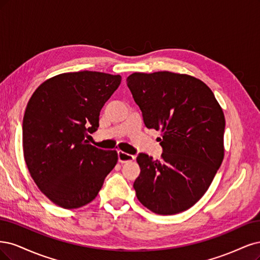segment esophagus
Here are the masks:
<instances>
[{"label":"esophagus","instance_id":"34e87169","mask_svg":"<svg viewBox=\"0 0 260 260\" xmlns=\"http://www.w3.org/2000/svg\"><path fill=\"white\" fill-rule=\"evenodd\" d=\"M118 158H119V162L121 163H126L129 161H133L135 156L128 154L126 152H123V151H118Z\"/></svg>","mask_w":260,"mask_h":260}]
</instances>
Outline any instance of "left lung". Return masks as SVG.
Segmentation results:
<instances>
[{
    "mask_svg": "<svg viewBox=\"0 0 260 260\" xmlns=\"http://www.w3.org/2000/svg\"><path fill=\"white\" fill-rule=\"evenodd\" d=\"M148 128L161 129V160L137 155L139 202L174 215L204 196L223 160L224 115L205 83L187 74L135 72L126 80Z\"/></svg>",
    "mask_w": 260,
    "mask_h": 260,
    "instance_id": "left-lung-1",
    "label": "left lung"
}]
</instances>
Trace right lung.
I'll return each instance as SVG.
<instances>
[{"label":"right lung","instance_id":"right-lung-1","mask_svg":"<svg viewBox=\"0 0 260 260\" xmlns=\"http://www.w3.org/2000/svg\"><path fill=\"white\" fill-rule=\"evenodd\" d=\"M121 79L96 71L62 73L31 96L22 120L24 161L56 205L72 209L91 202L118 162L116 151L98 149L85 137L97 131L99 112Z\"/></svg>","mask_w":260,"mask_h":260}]
</instances>
